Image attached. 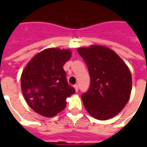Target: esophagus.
Instances as JSON below:
<instances>
[{"label":"esophagus","instance_id":"34e87169","mask_svg":"<svg viewBox=\"0 0 147 147\" xmlns=\"http://www.w3.org/2000/svg\"><path fill=\"white\" fill-rule=\"evenodd\" d=\"M74 87H75V89H76V91L78 92V91H79V86H78L77 84H76V85H74Z\"/></svg>","mask_w":147,"mask_h":147}]
</instances>
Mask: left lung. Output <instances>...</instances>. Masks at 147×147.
Listing matches in <instances>:
<instances>
[{
    "label": "left lung",
    "mask_w": 147,
    "mask_h": 147,
    "mask_svg": "<svg viewBox=\"0 0 147 147\" xmlns=\"http://www.w3.org/2000/svg\"><path fill=\"white\" fill-rule=\"evenodd\" d=\"M86 62L90 85L82 94L84 107L97 120L113 118L122 110L131 91V75L129 68L110 49L101 45L78 48Z\"/></svg>",
    "instance_id": "obj_1"
}]
</instances>
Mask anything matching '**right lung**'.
Instances as JSON below:
<instances>
[{"instance_id": "1", "label": "right lung", "mask_w": 147, "mask_h": 147, "mask_svg": "<svg viewBox=\"0 0 147 147\" xmlns=\"http://www.w3.org/2000/svg\"><path fill=\"white\" fill-rule=\"evenodd\" d=\"M71 57L70 49H46L35 55L23 71L22 92L37 113L54 117L64 110L67 98L76 91L67 83L63 68Z\"/></svg>"}]
</instances>
